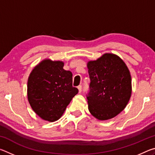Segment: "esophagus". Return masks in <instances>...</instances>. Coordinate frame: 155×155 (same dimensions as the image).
Here are the masks:
<instances>
[{
	"label": "esophagus",
	"mask_w": 155,
	"mask_h": 155,
	"mask_svg": "<svg viewBox=\"0 0 155 155\" xmlns=\"http://www.w3.org/2000/svg\"><path fill=\"white\" fill-rule=\"evenodd\" d=\"M78 92L81 93V91H82V86L81 85L78 86Z\"/></svg>",
	"instance_id": "obj_1"
}]
</instances>
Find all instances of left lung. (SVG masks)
<instances>
[{
  "label": "left lung",
  "instance_id": "obj_1",
  "mask_svg": "<svg viewBox=\"0 0 155 155\" xmlns=\"http://www.w3.org/2000/svg\"><path fill=\"white\" fill-rule=\"evenodd\" d=\"M90 78L88 109L99 120L111 119L124 109L132 86L129 70L116 54L105 53L87 63Z\"/></svg>",
  "mask_w": 155,
  "mask_h": 155
}]
</instances>
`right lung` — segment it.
Segmentation results:
<instances>
[{"label": "right lung", "instance_id": "add662e5", "mask_svg": "<svg viewBox=\"0 0 155 155\" xmlns=\"http://www.w3.org/2000/svg\"><path fill=\"white\" fill-rule=\"evenodd\" d=\"M61 61L44 59L31 71L27 96L31 108L41 119L59 120L78 90L72 86V74Z\"/></svg>", "mask_w": 155, "mask_h": 155}]
</instances>
